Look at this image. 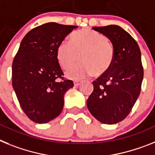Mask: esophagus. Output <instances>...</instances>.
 Masks as SVG:
<instances>
[{"instance_id":"obj_1","label":"esophagus","mask_w":155,"mask_h":155,"mask_svg":"<svg viewBox=\"0 0 155 155\" xmlns=\"http://www.w3.org/2000/svg\"><path fill=\"white\" fill-rule=\"evenodd\" d=\"M82 82H83L82 80H74V85H75V87H78V86L80 85Z\"/></svg>"}]
</instances>
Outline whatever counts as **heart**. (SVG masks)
<instances>
[{
  "label": "heart",
  "instance_id": "b5f03b06",
  "mask_svg": "<svg viewBox=\"0 0 155 155\" xmlns=\"http://www.w3.org/2000/svg\"><path fill=\"white\" fill-rule=\"evenodd\" d=\"M70 42H61L56 51L58 61L64 70L73 68L79 57L82 64L67 72L68 77L81 78L91 74L100 77L112 66L115 50L101 33L89 29H80L72 33Z\"/></svg>",
  "mask_w": 155,
  "mask_h": 155
}]
</instances>
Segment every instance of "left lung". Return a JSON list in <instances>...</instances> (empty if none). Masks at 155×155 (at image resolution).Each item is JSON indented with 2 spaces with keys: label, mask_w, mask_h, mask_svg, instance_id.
<instances>
[{
  "label": "left lung",
  "mask_w": 155,
  "mask_h": 155,
  "mask_svg": "<svg viewBox=\"0 0 155 155\" xmlns=\"http://www.w3.org/2000/svg\"><path fill=\"white\" fill-rule=\"evenodd\" d=\"M93 29L111 40L115 59L109 71L93 82L87 107L102 123L115 124L127 117L140 94L143 78L140 50L131 35L118 25Z\"/></svg>",
  "instance_id": "8db88e82"
}]
</instances>
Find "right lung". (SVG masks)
<instances>
[{"instance_id":"add662e5","label":"right lung","mask_w":155,"mask_h":155,"mask_svg":"<svg viewBox=\"0 0 155 155\" xmlns=\"http://www.w3.org/2000/svg\"><path fill=\"white\" fill-rule=\"evenodd\" d=\"M76 25L48 22L31 29L12 62V86L24 113L33 122L47 123L61 114L64 95L74 86L64 79L58 61V46Z\"/></svg>"}]
</instances>
